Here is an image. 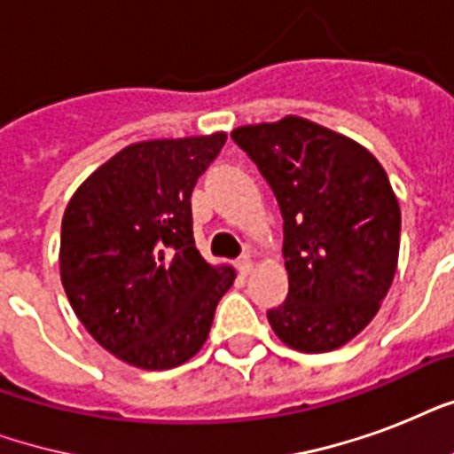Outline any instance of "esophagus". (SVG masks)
<instances>
[{"label": "esophagus", "mask_w": 454, "mask_h": 454, "mask_svg": "<svg viewBox=\"0 0 454 454\" xmlns=\"http://www.w3.org/2000/svg\"><path fill=\"white\" fill-rule=\"evenodd\" d=\"M238 270H240V276H249L254 270V262L249 256H242V259H238Z\"/></svg>", "instance_id": "34e87169"}]
</instances>
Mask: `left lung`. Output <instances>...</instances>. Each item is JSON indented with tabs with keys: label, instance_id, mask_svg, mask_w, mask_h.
I'll use <instances>...</instances> for the list:
<instances>
[{
	"label": "left lung",
	"instance_id": "obj_1",
	"mask_svg": "<svg viewBox=\"0 0 454 454\" xmlns=\"http://www.w3.org/2000/svg\"><path fill=\"white\" fill-rule=\"evenodd\" d=\"M283 214L290 292L269 310L294 351L348 344L377 316L394 283L401 207L380 160L353 138L297 115L238 127Z\"/></svg>",
	"mask_w": 454,
	"mask_h": 454
}]
</instances>
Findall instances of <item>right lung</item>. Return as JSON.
<instances>
[{
	"mask_svg": "<svg viewBox=\"0 0 454 454\" xmlns=\"http://www.w3.org/2000/svg\"><path fill=\"white\" fill-rule=\"evenodd\" d=\"M226 134L138 141L74 191L60 226V283L74 316L115 358L184 365L209 337L231 266L202 259L191 192Z\"/></svg>",
	"mask_w": 454,
	"mask_h": 454,
	"instance_id": "right-lung-1",
	"label": "right lung"
}]
</instances>
